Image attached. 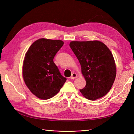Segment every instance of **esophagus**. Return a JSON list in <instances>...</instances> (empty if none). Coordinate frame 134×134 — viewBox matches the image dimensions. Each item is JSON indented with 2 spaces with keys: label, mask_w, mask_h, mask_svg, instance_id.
Segmentation results:
<instances>
[{
  "label": "esophagus",
  "mask_w": 134,
  "mask_h": 134,
  "mask_svg": "<svg viewBox=\"0 0 134 134\" xmlns=\"http://www.w3.org/2000/svg\"><path fill=\"white\" fill-rule=\"evenodd\" d=\"M76 78H77V74L76 73H75V72H73V73L71 74V76H70L71 79H74Z\"/></svg>",
  "instance_id": "1"
}]
</instances>
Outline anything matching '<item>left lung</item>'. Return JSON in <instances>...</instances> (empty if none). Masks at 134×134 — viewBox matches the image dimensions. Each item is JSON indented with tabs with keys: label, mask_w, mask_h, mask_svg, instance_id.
<instances>
[{
	"label": "left lung",
	"mask_w": 134,
	"mask_h": 134,
	"mask_svg": "<svg viewBox=\"0 0 134 134\" xmlns=\"http://www.w3.org/2000/svg\"><path fill=\"white\" fill-rule=\"evenodd\" d=\"M69 46L78 59L86 86L80 92L88 99L94 100L111 90L116 75L112 54L99 41H71Z\"/></svg>",
	"instance_id": "left-lung-1"
}]
</instances>
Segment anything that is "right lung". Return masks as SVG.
<instances>
[{"mask_svg": "<svg viewBox=\"0 0 134 134\" xmlns=\"http://www.w3.org/2000/svg\"><path fill=\"white\" fill-rule=\"evenodd\" d=\"M63 44L62 40L40 38L31 44L25 54L23 78L31 93L40 99L53 97L66 82L53 61Z\"/></svg>", "mask_w": 134, "mask_h": 134, "instance_id": "right-lung-1", "label": "right lung"}]
</instances>
